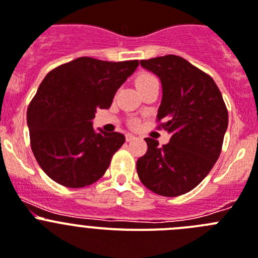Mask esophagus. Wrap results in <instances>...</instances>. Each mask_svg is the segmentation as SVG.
Listing matches in <instances>:
<instances>
[{"label": "esophagus", "mask_w": 258, "mask_h": 258, "mask_svg": "<svg viewBox=\"0 0 258 258\" xmlns=\"http://www.w3.org/2000/svg\"><path fill=\"white\" fill-rule=\"evenodd\" d=\"M135 139H138V136H135V135H132V134H127L126 135V140L127 141H132V140H135Z\"/></svg>", "instance_id": "34e87169"}]
</instances>
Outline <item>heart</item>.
I'll return each instance as SVG.
<instances>
[{
  "instance_id": "b5f03b06",
  "label": "heart",
  "mask_w": 258,
  "mask_h": 258,
  "mask_svg": "<svg viewBox=\"0 0 258 258\" xmlns=\"http://www.w3.org/2000/svg\"><path fill=\"white\" fill-rule=\"evenodd\" d=\"M153 80H155V78L153 77V76H150V74H140V76L136 78V86H138V87H140V86L145 85V83L150 82V81H153Z\"/></svg>"
}]
</instances>
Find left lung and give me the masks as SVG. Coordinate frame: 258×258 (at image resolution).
Wrapping results in <instances>:
<instances>
[{
  "instance_id": "obj_1",
  "label": "left lung",
  "mask_w": 258,
  "mask_h": 258,
  "mask_svg": "<svg viewBox=\"0 0 258 258\" xmlns=\"http://www.w3.org/2000/svg\"><path fill=\"white\" fill-rule=\"evenodd\" d=\"M140 66L161 80L157 118L171 139L162 148L145 139L148 152L136 163L139 178L155 194L181 196L201 184L219 159L226 106L215 81L182 57L167 55L141 60Z\"/></svg>"
}]
</instances>
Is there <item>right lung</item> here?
Wrapping results in <instances>:
<instances>
[{"instance_id":"right-lung-1","label":"right lung","mask_w":258,"mask_h":258,"mask_svg":"<svg viewBox=\"0 0 258 258\" xmlns=\"http://www.w3.org/2000/svg\"><path fill=\"white\" fill-rule=\"evenodd\" d=\"M138 67V60L78 57L43 78L28 106L27 123L34 157L48 177L67 187H83L105 173L126 138L96 131L92 119L97 109L110 108Z\"/></svg>"}]
</instances>
